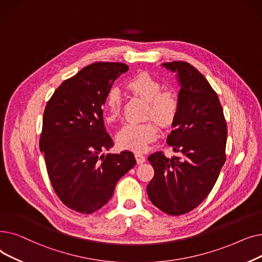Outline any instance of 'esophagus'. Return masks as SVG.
I'll return each instance as SVG.
<instances>
[{
	"label": "esophagus",
	"mask_w": 262,
	"mask_h": 262,
	"mask_svg": "<svg viewBox=\"0 0 262 262\" xmlns=\"http://www.w3.org/2000/svg\"><path fill=\"white\" fill-rule=\"evenodd\" d=\"M135 158H136V161H138L139 164H142V163H144V162L146 161V157L143 154H141V152H136L135 154Z\"/></svg>",
	"instance_id": "34e87169"
}]
</instances>
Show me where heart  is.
<instances>
[{
	"mask_svg": "<svg viewBox=\"0 0 262 262\" xmlns=\"http://www.w3.org/2000/svg\"><path fill=\"white\" fill-rule=\"evenodd\" d=\"M127 89L135 96L147 101V116H152L163 126H169L175 120L179 102L172 91H161L160 82L150 73L141 72L127 82ZM106 120L118 119L121 111V94L118 89L108 91L105 99ZM158 134V126L154 120L142 123H127L117 132L116 142L122 149L144 151Z\"/></svg>",
	"mask_w": 262,
	"mask_h": 262,
	"instance_id": "obj_1",
	"label": "heart"
}]
</instances>
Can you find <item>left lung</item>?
<instances>
[{
  "mask_svg": "<svg viewBox=\"0 0 262 262\" xmlns=\"http://www.w3.org/2000/svg\"><path fill=\"white\" fill-rule=\"evenodd\" d=\"M180 85L178 113L167 144L181 157L161 151L148 157L155 176L147 185L150 202L169 215L195 209L209 195L225 163L227 126L219 97L207 79L185 61L164 63Z\"/></svg>",
  "mask_w": 262,
  "mask_h": 262,
  "instance_id": "obj_1",
  "label": "left lung"
}]
</instances>
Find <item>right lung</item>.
I'll return each mask as SVG.
<instances>
[{"mask_svg": "<svg viewBox=\"0 0 262 262\" xmlns=\"http://www.w3.org/2000/svg\"><path fill=\"white\" fill-rule=\"evenodd\" d=\"M129 70L121 63H95L64 81L48 101L39 147L58 198L91 214L102 208L118 180L136 164L131 151L101 155L114 143L102 105L114 81Z\"/></svg>", "mask_w": 262, "mask_h": 262, "instance_id": "right-lung-1", "label": "right lung"}]
</instances>
